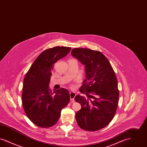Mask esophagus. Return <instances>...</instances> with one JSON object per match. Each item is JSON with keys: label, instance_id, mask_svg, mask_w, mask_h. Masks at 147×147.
I'll return each instance as SVG.
<instances>
[{"label": "esophagus", "instance_id": "esophagus-1", "mask_svg": "<svg viewBox=\"0 0 147 147\" xmlns=\"http://www.w3.org/2000/svg\"><path fill=\"white\" fill-rule=\"evenodd\" d=\"M69 94H70V101H74V98H75V97H76V93H75V92H70Z\"/></svg>", "mask_w": 147, "mask_h": 147}]
</instances>
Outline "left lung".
<instances>
[{
    "label": "left lung",
    "instance_id": "1",
    "mask_svg": "<svg viewBox=\"0 0 147 147\" xmlns=\"http://www.w3.org/2000/svg\"><path fill=\"white\" fill-rule=\"evenodd\" d=\"M71 54L85 65L86 74L80 92L87 98L78 95L74 98L82 106L76 115V121L84 130L98 131L110 123L117 109L119 91L115 73L100 51L74 49Z\"/></svg>",
    "mask_w": 147,
    "mask_h": 147
}]
</instances>
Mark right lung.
I'll return each mask as SVG.
<instances>
[{"label":"right lung","mask_w":147,"mask_h":147,"mask_svg":"<svg viewBox=\"0 0 147 147\" xmlns=\"http://www.w3.org/2000/svg\"><path fill=\"white\" fill-rule=\"evenodd\" d=\"M70 50V47L63 46L45 50L36 58L24 78L22 103L28 117L36 126L49 128L55 125L62 110L69 102L67 89L61 88L52 92L49 85L54 64Z\"/></svg>","instance_id":"add662e5"}]
</instances>
